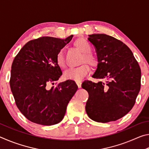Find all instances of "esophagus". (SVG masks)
I'll list each match as a JSON object with an SVG mask.
<instances>
[{
  "instance_id": "esophagus-1",
  "label": "esophagus",
  "mask_w": 149,
  "mask_h": 149,
  "mask_svg": "<svg viewBox=\"0 0 149 149\" xmlns=\"http://www.w3.org/2000/svg\"><path fill=\"white\" fill-rule=\"evenodd\" d=\"M76 84H77V85L78 87H79V88L81 87V81H77Z\"/></svg>"
}]
</instances>
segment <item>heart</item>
Here are the masks:
<instances>
[{"label":"heart","instance_id":"b5f03b06","mask_svg":"<svg viewBox=\"0 0 149 149\" xmlns=\"http://www.w3.org/2000/svg\"><path fill=\"white\" fill-rule=\"evenodd\" d=\"M74 46L76 49L82 52L79 64H83L80 66L72 68L64 73V77L65 79L74 80L75 81H80L84 79L85 77L88 76L91 73L90 67L86 64L91 65L92 68L97 67L99 64L97 58L93 55L91 52V45L84 38H78L74 42ZM56 64L62 69H65L66 68L65 58L62 51L58 52L56 56Z\"/></svg>","mask_w":149,"mask_h":149}]
</instances>
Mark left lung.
Returning <instances> with one entry per match:
<instances>
[{"instance_id": "left-lung-1", "label": "left lung", "mask_w": 149, "mask_h": 149, "mask_svg": "<svg viewBox=\"0 0 149 149\" xmlns=\"http://www.w3.org/2000/svg\"><path fill=\"white\" fill-rule=\"evenodd\" d=\"M89 36L99 61L93 77L102 81L96 84L85 80L82 84L89 93L85 110L95 122H113L134 106L141 89V68L132 50L120 40L106 34Z\"/></svg>"}]
</instances>
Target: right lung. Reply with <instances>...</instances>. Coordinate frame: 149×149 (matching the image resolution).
Listing matches in <instances>:
<instances>
[{"instance_id":"1","label":"right lung","mask_w":149,"mask_h":149,"mask_svg":"<svg viewBox=\"0 0 149 149\" xmlns=\"http://www.w3.org/2000/svg\"><path fill=\"white\" fill-rule=\"evenodd\" d=\"M72 37V35L65 39L41 37L31 40L14 58L10 86L17 108L32 122L51 125L61 122L77 91V85L71 79L53 86L62 74L56 64V54Z\"/></svg>"}]
</instances>
